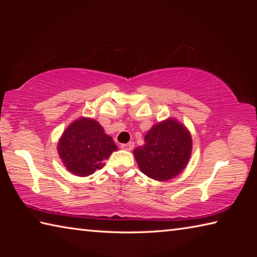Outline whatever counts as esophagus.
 Returning <instances> with one entry per match:
<instances>
[{"label": "esophagus", "mask_w": 257, "mask_h": 257, "mask_svg": "<svg viewBox=\"0 0 257 257\" xmlns=\"http://www.w3.org/2000/svg\"><path fill=\"white\" fill-rule=\"evenodd\" d=\"M134 146H135L134 143L130 142V143H127V144H122V145H121V149L125 150V151H132V150L134 149Z\"/></svg>", "instance_id": "obj_1"}]
</instances>
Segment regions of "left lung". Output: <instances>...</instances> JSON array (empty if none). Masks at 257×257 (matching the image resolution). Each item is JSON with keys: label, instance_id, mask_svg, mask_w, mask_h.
Listing matches in <instances>:
<instances>
[{"label": "left lung", "instance_id": "1", "mask_svg": "<svg viewBox=\"0 0 257 257\" xmlns=\"http://www.w3.org/2000/svg\"><path fill=\"white\" fill-rule=\"evenodd\" d=\"M145 144L134 150L141 171L152 179L167 181L179 176L187 167L193 150L189 130L177 119L154 124L144 138Z\"/></svg>", "mask_w": 257, "mask_h": 257}]
</instances>
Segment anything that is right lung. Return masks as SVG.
Returning a JSON list of instances; mask_svg holds the SVG:
<instances>
[{"label":"right lung","mask_w":257,"mask_h":257,"mask_svg":"<svg viewBox=\"0 0 257 257\" xmlns=\"http://www.w3.org/2000/svg\"><path fill=\"white\" fill-rule=\"evenodd\" d=\"M118 150L111 136L92 118L77 119L68 125L58 143V153L69 172L87 177L104 167Z\"/></svg>","instance_id":"add662e5"}]
</instances>
